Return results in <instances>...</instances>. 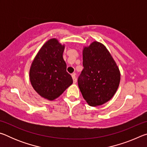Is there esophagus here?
I'll list each match as a JSON object with an SVG mask.
<instances>
[{"instance_id":"1","label":"esophagus","mask_w":147,"mask_h":147,"mask_svg":"<svg viewBox=\"0 0 147 147\" xmlns=\"http://www.w3.org/2000/svg\"><path fill=\"white\" fill-rule=\"evenodd\" d=\"M71 76H72V78H73V83L76 84V78L75 74H73Z\"/></svg>"}]
</instances>
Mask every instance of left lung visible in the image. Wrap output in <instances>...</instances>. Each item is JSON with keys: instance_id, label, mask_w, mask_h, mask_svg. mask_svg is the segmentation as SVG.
<instances>
[{"instance_id": "left-lung-1", "label": "left lung", "mask_w": 147, "mask_h": 147, "mask_svg": "<svg viewBox=\"0 0 147 147\" xmlns=\"http://www.w3.org/2000/svg\"><path fill=\"white\" fill-rule=\"evenodd\" d=\"M84 69L78 80L84 98L98 106L113 97L119 88L121 73L110 53L102 43L93 41L83 49Z\"/></svg>"}]
</instances>
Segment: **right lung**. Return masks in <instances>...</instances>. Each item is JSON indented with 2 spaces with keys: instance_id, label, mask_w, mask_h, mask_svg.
Segmentation results:
<instances>
[{
  "instance_id": "1",
  "label": "right lung",
  "mask_w": 147,
  "mask_h": 147,
  "mask_svg": "<svg viewBox=\"0 0 147 147\" xmlns=\"http://www.w3.org/2000/svg\"><path fill=\"white\" fill-rule=\"evenodd\" d=\"M65 45L58 39H49L39 49L31 64L30 80L34 90L41 97L54 100L73 84V78L66 71L63 58Z\"/></svg>"
}]
</instances>
